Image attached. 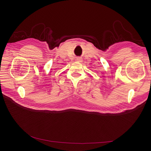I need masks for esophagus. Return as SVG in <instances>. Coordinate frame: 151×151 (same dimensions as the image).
<instances>
[{
  "label": "esophagus",
  "instance_id": "34e87169",
  "mask_svg": "<svg viewBox=\"0 0 151 151\" xmlns=\"http://www.w3.org/2000/svg\"><path fill=\"white\" fill-rule=\"evenodd\" d=\"M82 58H77L78 62H82Z\"/></svg>",
  "mask_w": 151,
  "mask_h": 151
}]
</instances>
